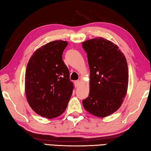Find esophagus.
<instances>
[{"label":"esophagus","instance_id":"1","mask_svg":"<svg viewBox=\"0 0 151 151\" xmlns=\"http://www.w3.org/2000/svg\"><path fill=\"white\" fill-rule=\"evenodd\" d=\"M79 83H80V81H75V82H74V84H75V87H77V86L79 85Z\"/></svg>","mask_w":151,"mask_h":151}]
</instances>
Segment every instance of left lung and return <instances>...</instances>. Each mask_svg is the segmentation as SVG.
<instances>
[{"mask_svg": "<svg viewBox=\"0 0 151 151\" xmlns=\"http://www.w3.org/2000/svg\"><path fill=\"white\" fill-rule=\"evenodd\" d=\"M90 67V93L83 100L86 111L99 117L116 111L126 96L129 69L123 53L116 45L103 38L82 44Z\"/></svg>", "mask_w": 151, "mask_h": 151, "instance_id": "8db88e82", "label": "left lung"}]
</instances>
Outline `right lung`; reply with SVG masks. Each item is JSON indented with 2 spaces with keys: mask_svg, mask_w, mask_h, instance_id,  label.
I'll list each match as a JSON object with an SVG mask.
<instances>
[{
  "mask_svg": "<svg viewBox=\"0 0 151 151\" xmlns=\"http://www.w3.org/2000/svg\"><path fill=\"white\" fill-rule=\"evenodd\" d=\"M68 43L55 40L42 46L30 57L25 73V93L30 106L41 116L62 114L73 94V83L63 60Z\"/></svg>",
  "mask_w": 151,
  "mask_h": 151,
  "instance_id": "obj_1",
  "label": "right lung"
}]
</instances>
